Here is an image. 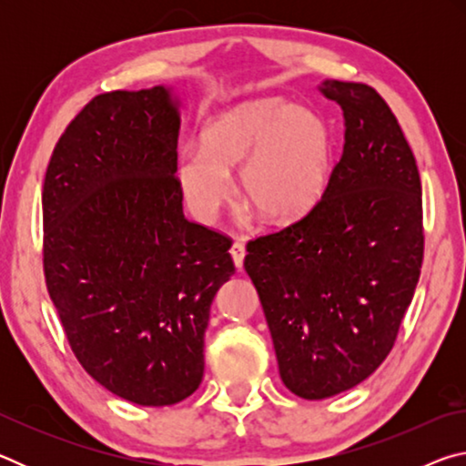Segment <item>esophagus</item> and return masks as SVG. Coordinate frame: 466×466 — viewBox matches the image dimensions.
<instances>
[{
	"label": "esophagus",
	"instance_id": "34e87169",
	"mask_svg": "<svg viewBox=\"0 0 466 466\" xmlns=\"http://www.w3.org/2000/svg\"><path fill=\"white\" fill-rule=\"evenodd\" d=\"M230 255H232V261L236 265V269L242 271L244 267V255H247V250H244V244L242 242H234L232 248H230Z\"/></svg>",
	"mask_w": 466,
	"mask_h": 466
}]
</instances>
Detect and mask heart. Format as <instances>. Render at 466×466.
I'll use <instances>...</instances> for the list:
<instances>
[{
    "instance_id": "obj_1",
    "label": "heart",
    "mask_w": 466,
    "mask_h": 466,
    "mask_svg": "<svg viewBox=\"0 0 466 466\" xmlns=\"http://www.w3.org/2000/svg\"><path fill=\"white\" fill-rule=\"evenodd\" d=\"M201 147L175 167L177 187L201 222H216L232 203L230 172L242 167V193L267 222H296L319 203L330 178V131L325 119L286 100H250L203 125Z\"/></svg>"
}]
</instances>
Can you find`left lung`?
Segmentation results:
<instances>
[{
  "mask_svg": "<svg viewBox=\"0 0 466 466\" xmlns=\"http://www.w3.org/2000/svg\"><path fill=\"white\" fill-rule=\"evenodd\" d=\"M319 92L343 110L341 160L309 214L248 242L244 258L281 382L309 400L382 364L423 258L420 172L392 110L366 84L325 80Z\"/></svg>",
  "mask_w": 466,
  "mask_h": 466,
  "instance_id": "1",
  "label": "left lung"
}]
</instances>
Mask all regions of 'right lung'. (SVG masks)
Returning <instances> with one entry per match:
<instances>
[{
    "mask_svg": "<svg viewBox=\"0 0 466 466\" xmlns=\"http://www.w3.org/2000/svg\"><path fill=\"white\" fill-rule=\"evenodd\" d=\"M172 86L100 94L53 149L46 288L77 361L116 397L175 405L199 389L203 337L234 275L226 236L183 216Z\"/></svg>",
    "mask_w": 466,
    "mask_h": 466,
    "instance_id": "right-lung-1",
    "label": "right lung"
}]
</instances>
